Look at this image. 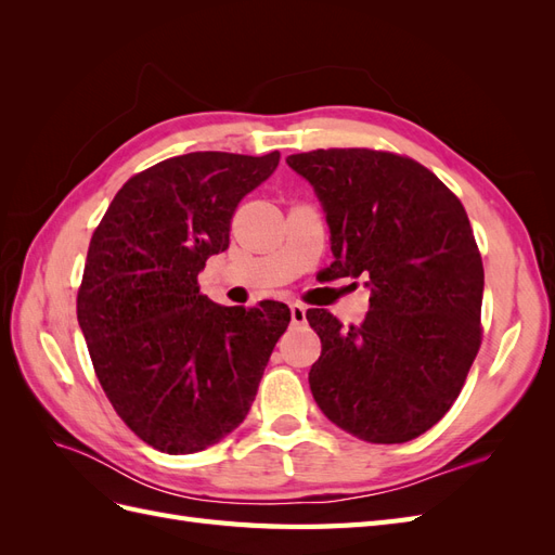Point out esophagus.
<instances>
[{
	"label": "esophagus",
	"instance_id": "obj_1",
	"mask_svg": "<svg viewBox=\"0 0 555 555\" xmlns=\"http://www.w3.org/2000/svg\"><path fill=\"white\" fill-rule=\"evenodd\" d=\"M289 310H292V322L294 324H304L306 322V306H300V304H292L289 306Z\"/></svg>",
	"mask_w": 555,
	"mask_h": 555
}]
</instances>
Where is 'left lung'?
<instances>
[{
    "mask_svg": "<svg viewBox=\"0 0 555 555\" xmlns=\"http://www.w3.org/2000/svg\"><path fill=\"white\" fill-rule=\"evenodd\" d=\"M322 204L331 278H365L371 310L343 328L308 310L322 340L314 402L373 444L410 442L459 398L481 343L483 266L461 201L426 166L365 147L287 157Z\"/></svg>",
    "mask_w": 555,
    "mask_h": 555,
    "instance_id": "left-lung-1",
    "label": "left lung"
}]
</instances>
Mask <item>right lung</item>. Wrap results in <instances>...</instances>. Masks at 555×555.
Instances as JSON below:
<instances>
[{
    "label": "right lung",
    "mask_w": 555,
    "mask_h": 555,
    "mask_svg": "<svg viewBox=\"0 0 555 555\" xmlns=\"http://www.w3.org/2000/svg\"><path fill=\"white\" fill-rule=\"evenodd\" d=\"M278 164V150L164 159L125 182L92 236L78 324L111 405L164 453L204 451L245 422L292 322L278 300L224 308L196 282Z\"/></svg>",
    "instance_id": "add662e5"
}]
</instances>
